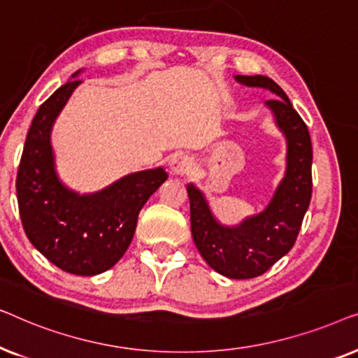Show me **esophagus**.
Wrapping results in <instances>:
<instances>
[{"instance_id":"obj_1","label":"esophagus","mask_w":358,"mask_h":358,"mask_svg":"<svg viewBox=\"0 0 358 358\" xmlns=\"http://www.w3.org/2000/svg\"><path fill=\"white\" fill-rule=\"evenodd\" d=\"M194 168V161L185 155H174L169 159V171L174 176H185Z\"/></svg>"}]
</instances>
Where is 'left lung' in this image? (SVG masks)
<instances>
[{"label":"left lung","instance_id":"obj_1","mask_svg":"<svg viewBox=\"0 0 358 358\" xmlns=\"http://www.w3.org/2000/svg\"><path fill=\"white\" fill-rule=\"evenodd\" d=\"M239 85L272 92L266 102L285 140V171L261 213L228 227L215 217L205 194L189 184L190 228L200 256L228 278H254L268 271L293 248L311 200L313 148L310 131L285 91L268 76L236 75Z\"/></svg>","mask_w":358,"mask_h":358}]
</instances>
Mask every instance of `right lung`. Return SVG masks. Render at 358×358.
<instances>
[{
    "mask_svg": "<svg viewBox=\"0 0 358 358\" xmlns=\"http://www.w3.org/2000/svg\"><path fill=\"white\" fill-rule=\"evenodd\" d=\"M85 68L38 107L29 129L19 164L16 190L19 213L29 241L62 271L97 275L120 261L136 220L151 195L168 179L163 166L117 179L107 187L80 194L58 176L52 145L53 125L83 81Z\"/></svg>",
    "mask_w": 358,
    "mask_h": 358,
    "instance_id": "obj_1",
    "label": "right lung"
}]
</instances>
